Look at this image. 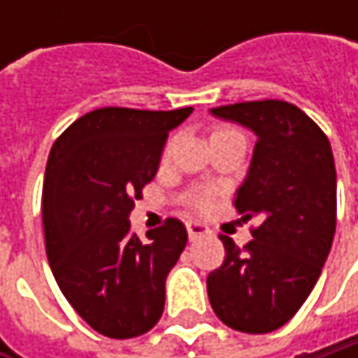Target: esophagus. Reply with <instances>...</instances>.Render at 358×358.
<instances>
[{"instance_id": "1", "label": "esophagus", "mask_w": 358, "mask_h": 358, "mask_svg": "<svg viewBox=\"0 0 358 358\" xmlns=\"http://www.w3.org/2000/svg\"><path fill=\"white\" fill-rule=\"evenodd\" d=\"M186 230H188V238L190 241H196V238L209 234V228L205 224H201V222H194V220L186 222Z\"/></svg>"}]
</instances>
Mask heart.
<instances>
[{"instance_id": "1", "label": "heart", "mask_w": 358, "mask_h": 358, "mask_svg": "<svg viewBox=\"0 0 358 358\" xmlns=\"http://www.w3.org/2000/svg\"><path fill=\"white\" fill-rule=\"evenodd\" d=\"M224 130H230V128H220V130H215V132H224ZM213 132V134H215ZM209 196H211V192H196L194 196H192V201H194V205L196 207H207L209 205Z\"/></svg>"}]
</instances>
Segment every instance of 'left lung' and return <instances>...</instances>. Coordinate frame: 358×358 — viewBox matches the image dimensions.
<instances>
[{
  "label": "left lung",
  "instance_id": "left-lung-1",
  "mask_svg": "<svg viewBox=\"0 0 358 358\" xmlns=\"http://www.w3.org/2000/svg\"><path fill=\"white\" fill-rule=\"evenodd\" d=\"M255 132L249 174L236 192L245 220H259L245 249L220 236L224 263L207 275L215 315L232 329L267 334L294 317L322 275L336 232V166L327 136L288 101L211 109Z\"/></svg>",
  "mask_w": 358,
  "mask_h": 358
}]
</instances>
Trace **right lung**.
<instances>
[{
    "label": "right lung",
    "mask_w": 358,
    "mask_h": 358,
    "mask_svg": "<svg viewBox=\"0 0 358 358\" xmlns=\"http://www.w3.org/2000/svg\"><path fill=\"white\" fill-rule=\"evenodd\" d=\"M192 108H101L53 143L43 182L45 250L55 282L95 331L126 340L149 331L166 305V278L186 247L170 217L141 241L130 211L155 178L170 130Z\"/></svg>",
    "instance_id": "add662e5"
}]
</instances>
